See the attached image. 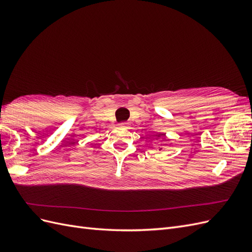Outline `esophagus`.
<instances>
[{
    "instance_id": "1",
    "label": "esophagus",
    "mask_w": 252,
    "mask_h": 252,
    "mask_svg": "<svg viewBox=\"0 0 252 252\" xmlns=\"http://www.w3.org/2000/svg\"><path fill=\"white\" fill-rule=\"evenodd\" d=\"M120 126L121 127H127L128 123H127V122H122V123H120Z\"/></svg>"
}]
</instances>
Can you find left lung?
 <instances>
[{
	"mask_svg": "<svg viewBox=\"0 0 252 252\" xmlns=\"http://www.w3.org/2000/svg\"><path fill=\"white\" fill-rule=\"evenodd\" d=\"M164 136H165L164 134H161V135H158L157 138H161V139H164Z\"/></svg>",
	"mask_w": 252,
	"mask_h": 252,
	"instance_id": "1",
	"label": "left lung"
}]
</instances>
